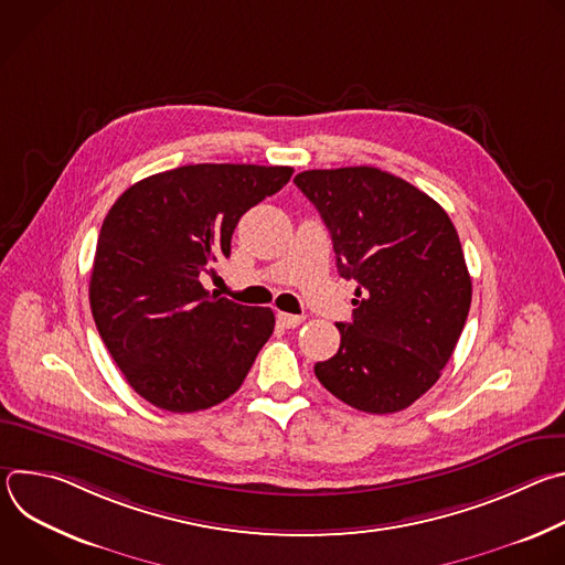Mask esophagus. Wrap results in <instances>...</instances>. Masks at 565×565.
I'll return each instance as SVG.
<instances>
[{"label":"esophagus","mask_w":565,"mask_h":565,"mask_svg":"<svg viewBox=\"0 0 565 565\" xmlns=\"http://www.w3.org/2000/svg\"><path fill=\"white\" fill-rule=\"evenodd\" d=\"M277 321H279L284 329H297L301 321H303V317L301 315H290V312H279Z\"/></svg>","instance_id":"34e87169"}]
</instances>
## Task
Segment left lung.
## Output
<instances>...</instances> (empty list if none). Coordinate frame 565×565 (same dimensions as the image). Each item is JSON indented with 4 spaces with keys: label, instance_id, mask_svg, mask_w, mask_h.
I'll use <instances>...</instances> for the list:
<instances>
[{
    "label": "left lung",
    "instance_id": "obj_1",
    "mask_svg": "<svg viewBox=\"0 0 565 565\" xmlns=\"http://www.w3.org/2000/svg\"><path fill=\"white\" fill-rule=\"evenodd\" d=\"M295 185L327 223L338 273L355 279L353 319L317 380L366 414H395L449 362L471 303L458 232L425 192L377 168L308 170Z\"/></svg>",
    "mask_w": 565,
    "mask_h": 565
}]
</instances>
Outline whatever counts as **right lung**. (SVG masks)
Wrapping results in <instances>:
<instances>
[{"mask_svg":"<svg viewBox=\"0 0 565 565\" xmlns=\"http://www.w3.org/2000/svg\"><path fill=\"white\" fill-rule=\"evenodd\" d=\"M290 177L284 166H185L134 183L105 216L89 281L94 321L153 407L210 409L244 384L275 315L207 292L201 277L230 257L238 218Z\"/></svg>","mask_w":565,"mask_h":565,"instance_id":"right-lung-1","label":"right lung"}]
</instances>
